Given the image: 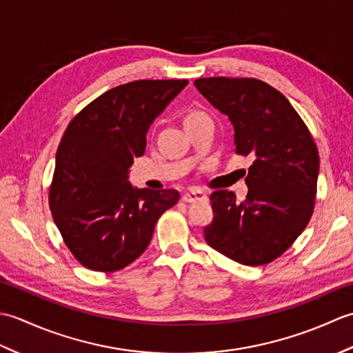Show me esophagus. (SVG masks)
<instances>
[{"instance_id":"34e87169","label":"esophagus","mask_w":353,"mask_h":353,"mask_svg":"<svg viewBox=\"0 0 353 353\" xmlns=\"http://www.w3.org/2000/svg\"><path fill=\"white\" fill-rule=\"evenodd\" d=\"M205 199H206V194L203 191H200V190H191L188 192H185L183 197H182L185 203H196V201L205 200Z\"/></svg>"}]
</instances>
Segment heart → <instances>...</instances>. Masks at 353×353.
I'll list each match as a JSON object with an SVG mask.
<instances>
[{"mask_svg": "<svg viewBox=\"0 0 353 353\" xmlns=\"http://www.w3.org/2000/svg\"><path fill=\"white\" fill-rule=\"evenodd\" d=\"M201 114H203V112H191V114H188V115H186V118H185V121H186V119H191V118H194V117H197V115H201Z\"/></svg>", "mask_w": 353, "mask_h": 353, "instance_id": "1", "label": "heart"}]
</instances>
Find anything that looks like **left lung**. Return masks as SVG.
I'll return each instance as SVG.
<instances>
[{
  "mask_svg": "<svg viewBox=\"0 0 353 353\" xmlns=\"http://www.w3.org/2000/svg\"><path fill=\"white\" fill-rule=\"evenodd\" d=\"M199 92L228 115L236 154L250 156L245 200L211 194L214 219L206 243L232 261L264 265L305 230L317 194L319 152L308 127L285 97L258 79H197Z\"/></svg>",
  "mask_w": 353,
  "mask_h": 353,
  "instance_id": "8db88e82",
  "label": "left lung"
}]
</instances>
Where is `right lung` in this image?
Listing matches in <instances>:
<instances>
[{
    "label": "right lung",
    "mask_w": 353,
    "mask_h": 353,
    "mask_svg": "<svg viewBox=\"0 0 353 353\" xmlns=\"http://www.w3.org/2000/svg\"><path fill=\"white\" fill-rule=\"evenodd\" d=\"M188 80H137L101 94L66 127L56 153L50 209L66 247L94 272L139 258L176 190L133 188L129 168L145 153L147 132Z\"/></svg>",
    "instance_id": "1"
}]
</instances>
